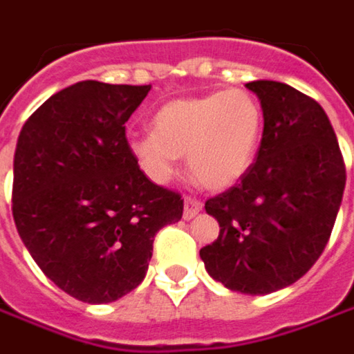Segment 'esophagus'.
I'll return each instance as SVG.
<instances>
[{"mask_svg":"<svg viewBox=\"0 0 354 354\" xmlns=\"http://www.w3.org/2000/svg\"><path fill=\"white\" fill-rule=\"evenodd\" d=\"M201 210H203V203H201V201H196L193 196H185V208H183V218H185V220L194 218Z\"/></svg>","mask_w":354,"mask_h":354,"instance_id":"34e87169","label":"esophagus"}]
</instances>
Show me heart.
I'll return each mask as SVG.
<instances>
[{
  "mask_svg": "<svg viewBox=\"0 0 354 354\" xmlns=\"http://www.w3.org/2000/svg\"><path fill=\"white\" fill-rule=\"evenodd\" d=\"M265 115L245 89L169 101L151 116V132L134 134L128 151L153 183H167L187 156L208 189H227L249 171L259 151Z\"/></svg>",
  "mask_w": 354,
  "mask_h": 354,
  "instance_id": "1",
  "label": "heart"
}]
</instances>
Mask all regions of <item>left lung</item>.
<instances>
[{"mask_svg":"<svg viewBox=\"0 0 354 354\" xmlns=\"http://www.w3.org/2000/svg\"><path fill=\"white\" fill-rule=\"evenodd\" d=\"M265 124L249 171L206 201L220 236L201 249L208 274L230 290L269 294L290 286L326 249L345 191V163L326 111L269 80L245 83Z\"/></svg>","mask_w":354,"mask_h":354,"instance_id":"obj_1","label":"left lung"}]
</instances>
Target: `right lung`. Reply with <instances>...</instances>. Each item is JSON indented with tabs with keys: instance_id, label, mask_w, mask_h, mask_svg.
<instances>
[{
	"instance_id": "obj_1",
	"label": "right lung",
	"mask_w": 354,
	"mask_h": 354,
	"mask_svg": "<svg viewBox=\"0 0 354 354\" xmlns=\"http://www.w3.org/2000/svg\"><path fill=\"white\" fill-rule=\"evenodd\" d=\"M151 85L87 80L28 116L13 160V220L42 272L87 304L144 281L161 227L183 198L158 187L128 151L127 122Z\"/></svg>"
}]
</instances>
